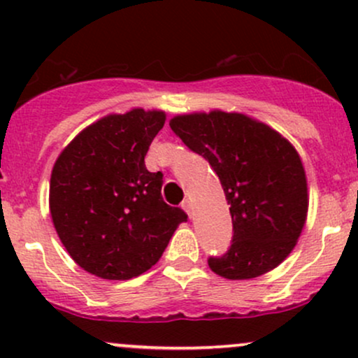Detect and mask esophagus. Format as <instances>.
Listing matches in <instances>:
<instances>
[{
	"label": "esophagus",
	"instance_id": "esophagus-1",
	"mask_svg": "<svg viewBox=\"0 0 358 358\" xmlns=\"http://www.w3.org/2000/svg\"><path fill=\"white\" fill-rule=\"evenodd\" d=\"M182 208L188 213V217H192V202H190V200H185V202L182 203Z\"/></svg>",
	"mask_w": 358,
	"mask_h": 358
}]
</instances>
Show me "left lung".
<instances>
[{"label":"left lung","instance_id":"obj_1","mask_svg":"<svg viewBox=\"0 0 358 358\" xmlns=\"http://www.w3.org/2000/svg\"><path fill=\"white\" fill-rule=\"evenodd\" d=\"M170 127L210 163L231 205L232 245L225 256L208 259L210 269L242 281L278 268L308 215L306 173L296 148L266 122L222 109L178 114Z\"/></svg>","mask_w":358,"mask_h":358}]
</instances>
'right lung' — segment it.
Masks as SVG:
<instances>
[{
  "instance_id": "obj_1",
  "label": "right lung",
  "mask_w": 358,
  "mask_h": 358,
  "mask_svg": "<svg viewBox=\"0 0 358 358\" xmlns=\"http://www.w3.org/2000/svg\"><path fill=\"white\" fill-rule=\"evenodd\" d=\"M165 110L108 114L62 150L50 176V215L62 244L82 269L109 281L146 273L162 257L182 208L163 202V173L145 156Z\"/></svg>"
}]
</instances>
